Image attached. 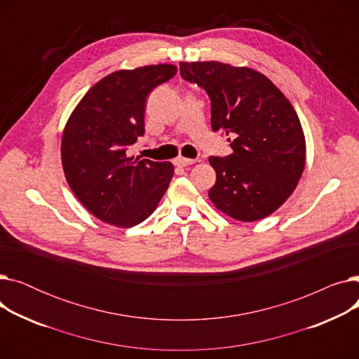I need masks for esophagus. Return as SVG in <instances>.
<instances>
[{
  "label": "esophagus",
  "instance_id": "34e87169",
  "mask_svg": "<svg viewBox=\"0 0 359 359\" xmlns=\"http://www.w3.org/2000/svg\"><path fill=\"white\" fill-rule=\"evenodd\" d=\"M196 160H192V158H184V157H177L176 160H175V164L176 165H179V167H187V165H191V164H194Z\"/></svg>",
  "mask_w": 359,
  "mask_h": 359
}]
</instances>
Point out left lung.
I'll list each match as a JSON object with an SVG mask.
<instances>
[{
    "label": "left lung",
    "mask_w": 359,
    "mask_h": 359,
    "mask_svg": "<svg viewBox=\"0 0 359 359\" xmlns=\"http://www.w3.org/2000/svg\"><path fill=\"white\" fill-rule=\"evenodd\" d=\"M180 75L210 96L214 132L234 137L230 156L210 157L217 173L210 199L238 221L271 215L291 196L306 165L304 132L292 104L252 68L180 62Z\"/></svg>",
    "instance_id": "left-lung-1"
}]
</instances>
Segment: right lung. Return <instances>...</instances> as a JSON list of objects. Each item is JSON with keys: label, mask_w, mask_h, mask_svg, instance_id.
Segmentation results:
<instances>
[{"label": "right lung", "mask_w": 359, "mask_h": 359, "mask_svg": "<svg viewBox=\"0 0 359 359\" xmlns=\"http://www.w3.org/2000/svg\"><path fill=\"white\" fill-rule=\"evenodd\" d=\"M170 64L121 69L94 84L65 125L61 157L71 191L100 221L129 229L154 212L175 167L128 156L142 137L145 100L176 75Z\"/></svg>", "instance_id": "obj_1"}]
</instances>
